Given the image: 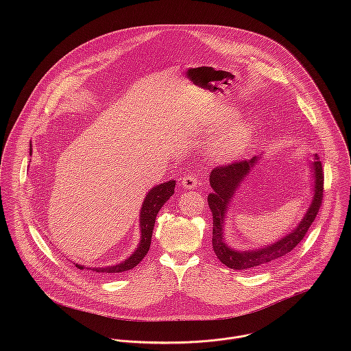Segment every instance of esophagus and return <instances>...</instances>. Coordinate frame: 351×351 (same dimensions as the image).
<instances>
[{
  "mask_svg": "<svg viewBox=\"0 0 351 351\" xmlns=\"http://www.w3.org/2000/svg\"><path fill=\"white\" fill-rule=\"evenodd\" d=\"M181 185H182V188H185V189H195L197 185H199V181H197V178H196V176H193V174H189V176H186V177H184L182 180H181Z\"/></svg>",
  "mask_w": 351,
  "mask_h": 351,
  "instance_id": "1",
  "label": "esophagus"
}]
</instances>
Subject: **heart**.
<instances>
[{"label":"heart","mask_w":351,"mask_h":351,"mask_svg":"<svg viewBox=\"0 0 351 351\" xmlns=\"http://www.w3.org/2000/svg\"><path fill=\"white\" fill-rule=\"evenodd\" d=\"M237 117L235 110L224 112L213 119V123L223 124ZM255 124L251 120H237L226 127L212 146L210 158L217 163H231L242 158L250 149L251 142L255 136Z\"/></svg>","instance_id":"1"}]
</instances>
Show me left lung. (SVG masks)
<instances>
[{"label":"left lung","mask_w":351,"mask_h":351,"mask_svg":"<svg viewBox=\"0 0 351 351\" xmlns=\"http://www.w3.org/2000/svg\"><path fill=\"white\" fill-rule=\"evenodd\" d=\"M313 156L315 160H309L308 163L309 174L313 181L312 199L298 226L276 242L249 250H239L228 243L226 237V220L230 206L235 200V195L263 159V154L252 156L250 160H242L210 171L209 185L212 188V193L208 195V204L213 216L212 247L221 263L234 270L255 269L285 256L300 243L319 212L323 197V169L317 154H313Z\"/></svg>","instance_id":"left-lung-1"}]
</instances>
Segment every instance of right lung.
<instances>
[{
    "mask_svg": "<svg viewBox=\"0 0 351 351\" xmlns=\"http://www.w3.org/2000/svg\"><path fill=\"white\" fill-rule=\"evenodd\" d=\"M32 154V146L29 149V155ZM174 188H176V180L166 181L163 184L152 186L150 191L146 193V197L143 200V204L141 206V213H139V232H141V241L136 246L134 252L125 258L124 261L116 263V265H109V266H99V267H92V266H84L74 263L80 270L88 269L95 273H121L134 269L135 266L139 265V262L146 256V254L150 250L151 238H152V231L155 226V219L160 208L165 205V202L169 200L174 195Z\"/></svg>",
    "mask_w": 351,
    "mask_h": 351,
    "instance_id": "1",
    "label": "right lung"
}]
</instances>
